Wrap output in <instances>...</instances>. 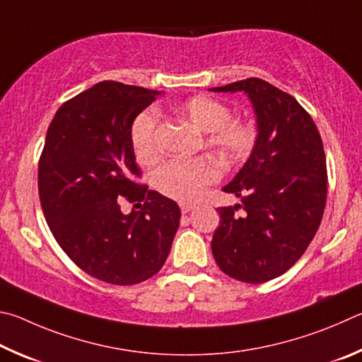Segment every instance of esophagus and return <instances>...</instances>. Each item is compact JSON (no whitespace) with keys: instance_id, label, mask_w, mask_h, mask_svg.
Here are the masks:
<instances>
[{"instance_id":"34e87169","label":"esophagus","mask_w":362,"mask_h":362,"mask_svg":"<svg viewBox=\"0 0 362 362\" xmlns=\"http://www.w3.org/2000/svg\"><path fill=\"white\" fill-rule=\"evenodd\" d=\"M180 206H181V213L182 214H186V213L194 210V205H191V204H181Z\"/></svg>"}]
</instances>
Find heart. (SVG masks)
<instances>
[{"label":"heart","mask_w":362,"mask_h":362,"mask_svg":"<svg viewBox=\"0 0 362 362\" xmlns=\"http://www.w3.org/2000/svg\"><path fill=\"white\" fill-rule=\"evenodd\" d=\"M173 111L204 132V144L229 167L248 160L256 151L261 130L252 119H233L232 110L216 98L197 95L176 105ZM130 139L136 158L144 165L154 163L160 156L158 144V114L146 110L135 117L130 129ZM221 176L219 165L211 157L191 160L165 162L152 175V186L158 194L181 204L199 200L206 187Z\"/></svg>","instance_id":"1"}]
</instances>
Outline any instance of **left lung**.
<instances>
[{
    "mask_svg": "<svg viewBox=\"0 0 362 362\" xmlns=\"http://www.w3.org/2000/svg\"><path fill=\"white\" fill-rule=\"evenodd\" d=\"M211 90L248 93L261 130L256 151L223 189L242 204L218 208L214 261L238 281H270L299 261L320 229L327 197L321 135L299 101L267 81Z\"/></svg>",
    "mask_w": 362,
    "mask_h": 362,
    "instance_id": "obj_1",
    "label": "left lung"
}]
</instances>
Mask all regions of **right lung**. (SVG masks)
<instances>
[{"mask_svg":"<svg viewBox=\"0 0 362 362\" xmlns=\"http://www.w3.org/2000/svg\"><path fill=\"white\" fill-rule=\"evenodd\" d=\"M160 92L103 81L65 101L37 165L42 213L66 256L97 280L130 286L168 257L181 211L141 185L130 129ZM122 201L134 205L130 215Z\"/></svg>","mask_w":362,"mask_h":362,"instance_id":"add662e5","label":"right lung"}]
</instances>
